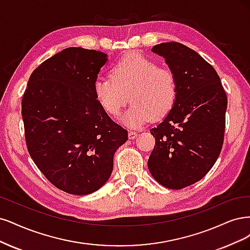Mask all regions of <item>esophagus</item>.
<instances>
[{
  "instance_id": "1",
  "label": "esophagus",
  "mask_w": 250,
  "mask_h": 250,
  "mask_svg": "<svg viewBox=\"0 0 250 250\" xmlns=\"http://www.w3.org/2000/svg\"><path fill=\"white\" fill-rule=\"evenodd\" d=\"M137 135H138V134H137V132H134V131H130V132H128V138H130V139H135L136 138V137H137Z\"/></svg>"
}]
</instances>
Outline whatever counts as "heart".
Segmentation results:
<instances>
[{"instance_id":"heart-1","label":"heart","mask_w":250,"mask_h":250,"mask_svg":"<svg viewBox=\"0 0 250 250\" xmlns=\"http://www.w3.org/2000/svg\"><path fill=\"white\" fill-rule=\"evenodd\" d=\"M95 99L110 116H116L128 99L130 108L122 122L137 127L163 119L178 99V81L173 72L141 54H131L112 67L110 77L96 78Z\"/></svg>"}]
</instances>
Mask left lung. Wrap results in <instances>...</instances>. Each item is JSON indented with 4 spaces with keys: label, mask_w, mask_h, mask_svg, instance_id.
<instances>
[{
    "label": "left lung",
    "mask_w": 250,
    "mask_h": 250,
    "mask_svg": "<svg viewBox=\"0 0 250 250\" xmlns=\"http://www.w3.org/2000/svg\"><path fill=\"white\" fill-rule=\"evenodd\" d=\"M162 56L178 81L172 110L150 128L156 146L148 169L162 186L179 190L201 180L218 159L223 144L228 98L214 67L180 42H163Z\"/></svg>",
    "instance_id": "obj_1"
}]
</instances>
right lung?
I'll list each match as a JSON object with an SVG mask.
<instances>
[{"instance_id":"obj_1","label":"right lung","mask_w":250,"mask_h":250,"mask_svg":"<svg viewBox=\"0 0 250 250\" xmlns=\"http://www.w3.org/2000/svg\"><path fill=\"white\" fill-rule=\"evenodd\" d=\"M108 58L68 47L32 72L21 101L29 154L55 187L74 195L99 190L127 131L104 112L93 85Z\"/></svg>"}]
</instances>
